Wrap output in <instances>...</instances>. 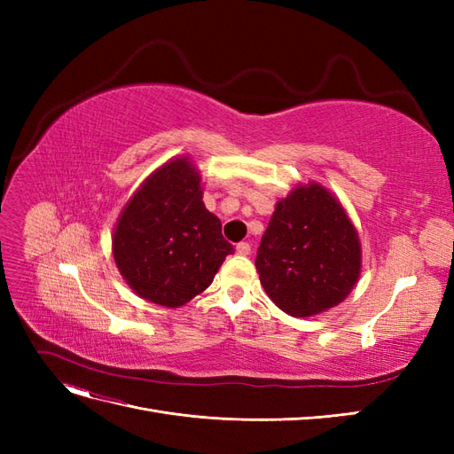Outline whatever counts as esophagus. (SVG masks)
Segmentation results:
<instances>
[{
  "label": "esophagus",
  "mask_w": 454,
  "mask_h": 454,
  "mask_svg": "<svg viewBox=\"0 0 454 454\" xmlns=\"http://www.w3.org/2000/svg\"><path fill=\"white\" fill-rule=\"evenodd\" d=\"M250 252H252V246H250L248 242H239V244H237V254H240V255H250Z\"/></svg>",
  "instance_id": "1"
}]
</instances>
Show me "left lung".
<instances>
[{
  "instance_id": "left-lung-1",
  "label": "left lung",
  "mask_w": 454,
  "mask_h": 454,
  "mask_svg": "<svg viewBox=\"0 0 454 454\" xmlns=\"http://www.w3.org/2000/svg\"><path fill=\"white\" fill-rule=\"evenodd\" d=\"M255 267L274 305L309 318L342 303L358 282V231L332 191L316 182L299 184L277 202Z\"/></svg>"
}]
</instances>
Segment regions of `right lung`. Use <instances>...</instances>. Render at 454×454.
<instances>
[{"mask_svg": "<svg viewBox=\"0 0 454 454\" xmlns=\"http://www.w3.org/2000/svg\"><path fill=\"white\" fill-rule=\"evenodd\" d=\"M200 180L193 160L174 157L145 177L117 219L115 265L130 290L149 303L184 307L235 252L219 217L206 210Z\"/></svg>", "mask_w": 454, "mask_h": 454, "instance_id": "add662e5", "label": "right lung"}]
</instances>
